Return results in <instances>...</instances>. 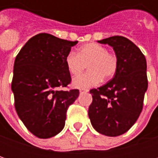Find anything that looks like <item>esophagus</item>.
Masks as SVG:
<instances>
[{
	"mask_svg": "<svg viewBox=\"0 0 158 158\" xmlns=\"http://www.w3.org/2000/svg\"><path fill=\"white\" fill-rule=\"evenodd\" d=\"M88 91H89V90L87 89H81L79 90V93H80V94H83V93H87Z\"/></svg>",
	"mask_w": 158,
	"mask_h": 158,
	"instance_id": "1",
	"label": "esophagus"
}]
</instances>
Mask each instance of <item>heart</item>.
Returning <instances> with one entry per match:
<instances>
[{
	"instance_id": "obj_1",
	"label": "heart",
	"mask_w": 158,
	"mask_h": 158,
	"mask_svg": "<svg viewBox=\"0 0 158 158\" xmlns=\"http://www.w3.org/2000/svg\"><path fill=\"white\" fill-rule=\"evenodd\" d=\"M65 64L69 72L73 76L80 74L85 69V65L88 68L89 71L73 79V86L79 89L96 85L102 79H112L118 70L116 56L96 43L82 45L77 54L69 52L65 57Z\"/></svg>"
}]
</instances>
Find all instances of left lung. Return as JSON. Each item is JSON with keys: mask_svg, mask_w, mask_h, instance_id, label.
Returning a JSON list of instances; mask_svg holds the SVG:
<instances>
[{"mask_svg": "<svg viewBox=\"0 0 158 158\" xmlns=\"http://www.w3.org/2000/svg\"><path fill=\"white\" fill-rule=\"evenodd\" d=\"M98 43L113 47L118 70L106 85L90 89L93 100L89 118L98 133L118 136L135 124L142 111L148 86L146 60L141 51L125 37L113 36Z\"/></svg>", "mask_w": 158, "mask_h": 158, "instance_id": "1", "label": "left lung"}]
</instances>
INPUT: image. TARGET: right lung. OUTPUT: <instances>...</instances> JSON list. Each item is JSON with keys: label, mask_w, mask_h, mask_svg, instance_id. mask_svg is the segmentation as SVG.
<instances>
[{"label": "right lung", "mask_w": 158, "mask_h": 158, "mask_svg": "<svg viewBox=\"0 0 158 158\" xmlns=\"http://www.w3.org/2000/svg\"><path fill=\"white\" fill-rule=\"evenodd\" d=\"M77 43L42 33L30 38L16 56L12 82L16 111L39 138L62 131L67 109L79 95L78 89H57L71 82L65 57Z\"/></svg>", "instance_id": "1"}]
</instances>
